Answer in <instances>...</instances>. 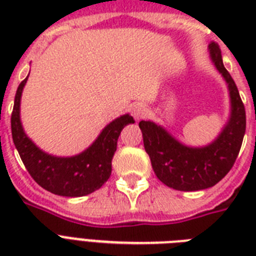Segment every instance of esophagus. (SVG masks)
<instances>
[{"instance_id": "1", "label": "esophagus", "mask_w": 256, "mask_h": 256, "mask_svg": "<svg viewBox=\"0 0 256 256\" xmlns=\"http://www.w3.org/2000/svg\"><path fill=\"white\" fill-rule=\"evenodd\" d=\"M146 114H148V108H146L144 104H134V108H132V116H134L136 120L144 118Z\"/></svg>"}]
</instances>
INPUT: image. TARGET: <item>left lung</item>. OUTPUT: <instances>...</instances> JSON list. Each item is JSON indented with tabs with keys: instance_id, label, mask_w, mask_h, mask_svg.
<instances>
[{
	"instance_id": "1",
	"label": "left lung",
	"mask_w": 256,
	"mask_h": 256,
	"mask_svg": "<svg viewBox=\"0 0 256 256\" xmlns=\"http://www.w3.org/2000/svg\"><path fill=\"white\" fill-rule=\"evenodd\" d=\"M211 61L226 80L231 98L230 120L216 140L204 148H188L152 120H140L144 150L160 182L179 191L204 190L234 166L246 132V110L238 88L222 61L218 44L208 45Z\"/></svg>"
}]
</instances>
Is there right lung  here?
Returning <instances> with one entry per match:
<instances>
[{"label":"right lung","mask_w":256,"mask_h":256,"mask_svg":"<svg viewBox=\"0 0 256 256\" xmlns=\"http://www.w3.org/2000/svg\"><path fill=\"white\" fill-rule=\"evenodd\" d=\"M28 77L20 84L12 112V136L32 178L56 195L84 196L102 187L112 174V160L122 128L134 124L132 116L116 118L106 126L85 152L74 156L61 158L46 154L36 146L24 132L20 118V104Z\"/></svg>","instance_id":"right-lung-1"}]
</instances>
